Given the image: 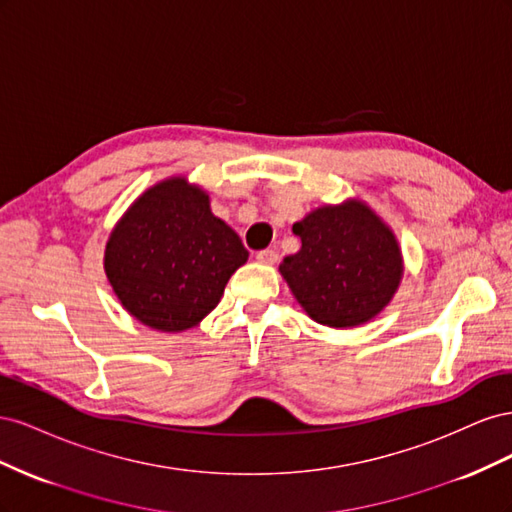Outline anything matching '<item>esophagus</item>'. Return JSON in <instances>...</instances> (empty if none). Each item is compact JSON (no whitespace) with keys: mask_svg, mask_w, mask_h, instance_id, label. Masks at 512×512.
Wrapping results in <instances>:
<instances>
[{"mask_svg":"<svg viewBox=\"0 0 512 512\" xmlns=\"http://www.w3.org/2000/svg\"><path fill=\"white\" fill-rule=\"evenodd\" d=\"M277 258H280V254H277L275 250H262L256 254V260L262 262V265H275Z\"/></svg>","mask_w":512,"mask_h":512,"instance_id":"esophagus-1","label":"esophagus"}]
</instances>
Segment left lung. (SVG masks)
Here are the masks:
<instances>
[{"instance_id":"8db88e82","label":"left lung","mask_w":512,"mask_h":512,"mask_svg":"<svg viewBox=\"0 0 512 512\" xmlns=\"http://www.w3.org/2000/svg\"><path fill=\"white\" fill-rule=\"evenodd\" d=\"M301 250L280 273L305 314L331 329L374 320L404 277V256L391 226L359 198L322 205L292 224Z\"/></svg>"}]
</instances>
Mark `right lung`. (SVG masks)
<instances>
[{
    "label": "right lung",
    "instance_id": "add662e5",
    "mask_svg": "<svg viewBox=\"0 0 512 512\" xmlns=\"http://www.w3.org/2000/svg\"><path fill=\"white\" fill-rule=\"evenodd\" d=\"M247 256L237 232L213 215L209 194L168 177L121 215L106 241L104 273L130 316L181 333L213 312Z\"/></svg>",
    "mask_w": 512,
    "mask_h": 512
}]
</instances>
